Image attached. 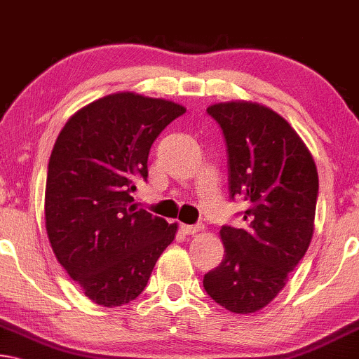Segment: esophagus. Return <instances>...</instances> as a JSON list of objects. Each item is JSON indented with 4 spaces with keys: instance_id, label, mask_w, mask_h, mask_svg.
I'll return each instance as SVG.
<instances>
[{
    "instance_id": "esophagus-1",
    "label": "esophagus",
    "mask_w": 359,
    "mask_h": 359,
    "mask_svg": "<svg viewBox=\"0 0 359 359\" xmlns=\"http://www.w3.org/2000/svg\"><path fill=\"white\" fill-rule=\"evenodd\" d=\"M180 228H181V231H183V234L192 236V234L201 233V231L203 229V226H201V224H194V226H191V224H180Z\"/></svg>"
}]
</instances>
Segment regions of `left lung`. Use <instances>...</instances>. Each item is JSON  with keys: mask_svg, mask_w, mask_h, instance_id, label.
<instances>
[{"mask_svg": "<svg viewBox=\"0 0 359 359\" xmlns=\"http://www.w3.org/2000/svg\"><path fill=\"white\" fill-rule=\"evenodd\" d=\"M207 112L228 146L231 197H244L250 208L245 228L219 231L226 255L205 274L203 287L231 313H257L284 289L310 247L316 163L287 120L260 102L234 99L212 104Z\"/></svg>", "mask_w": 359, "mask_h": 359, "instance_id": "1", "label": "left lung"}]
</instances>
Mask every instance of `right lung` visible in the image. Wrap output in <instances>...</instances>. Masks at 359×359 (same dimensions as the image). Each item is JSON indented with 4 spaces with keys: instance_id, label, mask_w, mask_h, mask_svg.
<instances>
[{
    "instance_id": "add662e5",
    "label": "right lung",
    "mask_w": 359,
    "mask_h": 359,
    "mask_svg": "<svg viewBox=\"0 0 359 359\" xmlns=\"http://www.w3.org/2000/svg\"><path fill=\"white\" fill-rule=\"evenodd\" d=\"M186 107L118 91L76 110L48 165L45 222L54 255L91 302L115 308L147 285L178 223L137 210L131 192L147 178V156Z\"/></svg>"
}]
</instances>
